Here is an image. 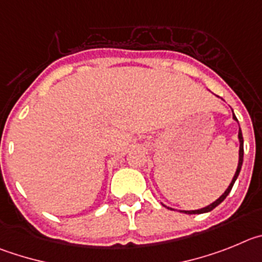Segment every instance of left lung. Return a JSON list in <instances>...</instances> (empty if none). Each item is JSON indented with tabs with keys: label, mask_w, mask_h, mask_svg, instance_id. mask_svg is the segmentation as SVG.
I'll return each mask as SVG.
<instances>
[{
	"label": "left lung",
	"mask_w": 262,
	"mask_h": 262,
	"mask_svg": "<svg viewBox=\"0 0 262 262\" xmlns=\"http://www.w3.org/2000/svg\"><path fill=\"white\" fill-rule=\"evenodd\" d=\"M234 120H236V121H237V119H236V116H235V115H234ZM239 142H240V148H239V164H237V168H236V172H235L234 179H232V181H231V184H230V185H228L227 189H226V192L223 193V194L221 195V197H219L218 200H216V201H214L213 204L209 205V206L202 207V209H199V210H181V211H183V213H185V214H202V213H207V211H211V210H213L214 207L218 206V205L221 204V202H222L223 200L226 199V197H227L228 193L231 192V189H232V187H234L235 180H236L237 176H239L240 169H242V164H243V155H244V145H243V142H244V141H243V134H242V130H240V128H239ZM166 207H167V206H166ZM167 209H171V207H167ZM171 210H172V209H171Z\"/></svg>",
	"instance_id": "left-lung-1"
}]
</instances>
